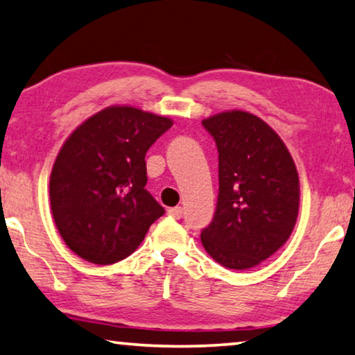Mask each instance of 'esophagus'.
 Instances as JSON below:
<instances>
[{
  "label": "esophagus",
  "mask_w": 355,
  "mask_h": 355,
  "mask_svg": "<svg viewBox=\"0 0 355 355\" xmlns=\"http://www.w3.org/2000/svg\"><path fill=\"white\" fill-rule=\"evenodd\" d=\"M167 213H168V215H171L172 218L180 219V218L183 216V208H182V207H173V208H168Z\"/></svg>",
  "instance_id": "esophagus-1"
}]
</instances>
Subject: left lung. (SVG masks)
<instances>
[{
    "mask_svg": "<svg viewBox=\"0 0 355 355\" xmlns=\"http://www.w3.org/2000/svg\"><path fill=\"white\" fill-rule=\"evenodd\" d=\"M202 125L218 148L219 193L205 251L234 270L256 267L277 252L299 215V173L283 140L261 118L229 110Z\"/></svg>",
    "mask_w": 355,
    "mask_h": 355,
    "instance_id": "left-lung-1",
    "label": "left lung"
}]
</instances>
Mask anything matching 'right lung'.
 <instances>
[{
    "mask_svg": "<svg viewBox=\"0 0 355 355\" xmlns=\"http://www.w3.org/2000/svg\"><path fill=\"white\" fill-rule=\"evenodd\" d=\"M172 125L171 118L112 105L67 137L50 175V205L77 256L98 266L123 261L164 215L145 189V155Z\"/></svg>",
    "mask_w": 355,
    "mask_h": 355,
    "instance_id": "obj_1",
    "label": "right lung"
}]
</instances>
